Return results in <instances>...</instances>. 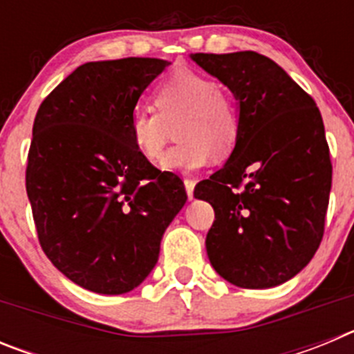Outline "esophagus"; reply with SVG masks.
Segmentation results:
<instances>
[{
	"instance_id": "34e87169",
	"label": "esophagus",
	"mask_w": 354,
	"mask_h": 354,
	"mask_svg": "<svg viewBox=\"0 0 354 354\" xmlns=\"http://www.w3.org/2000/svg\"><path fill=\"white\" fill-rule=\"evenodd\" d=\"M184 187H186L187 198L193 200V192H195V180H193V179H184Z\"/></svg>"
}]
</instances>
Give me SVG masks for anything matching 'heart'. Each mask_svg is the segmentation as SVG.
I'll return each instance as SVG.
<instances>
[{"label":"heart","instance_id":"heart-1","mask_svg":"<svg viewBox=\"0 0 354 354\" xmlns=\"http://www.w3.org/2000/svg\"><path fill=\"white\" fill-rule=\"evenodd\" d=\"M152 102L158 114L143 106L133 109L129 138L142 158L154 162L162 156L168 126L180 118L175 129L180 143L161 159L162 170H198L211 161L212 152L227 154L239 138L236 102L204 74L189 68L171 72L154 86Z\"/></svg>","mask_w":354,"mask_h":354}]
</instances>
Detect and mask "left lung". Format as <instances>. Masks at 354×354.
I'll return each mask as SVG.
<instances>
[{"instance_id":"8db88e82","label":"left lung","mask_w":354,"mask_h":354,"mask_svg":"<svg viewBox=\"0 0 354 354\" xmlns=\"http://www.w3.org/2000/svg\"><path fill=\"white\" fill-rule=\"evenodd\" d=\"M192 60L230 88L241 118L230 158L195 187V198L214 209L209 261L237 287H277L310 262L323 239L331 189L323 118L268 56L195 53Z\"/></svg>"}]
</instances>
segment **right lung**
I'll return each mask as SVG.
<instances>
[{
    "instance_id": "right-lung-1",
    "label": "right lung",
    "mask_w": 354,
    "mask_h": 354,
    "mask_svg": "<svg viewBox=\"0 0 354 354\" xmlns=\"http://www.w3.org/2000/svg\"><path fill=\"white\" fill-rule=\"evenodd\" d=\"M167 60L88 62L40 104L26 193L40 246L68 280L124 294L154 270L162 234L186 204L183 180L136 152L129 117Z\"/></svg>"
}]
</instances>
